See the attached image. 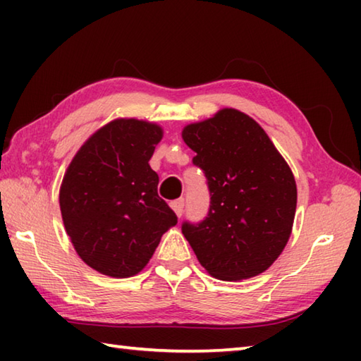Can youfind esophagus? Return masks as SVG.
Segmentation results:
<instances>
[{
    "instance_id": "1",
    "label": "esophagus",
    "mask_w": 361,
    "mask_h": 361,
    "mask_svg": "<svg viewBox=\"0 0 361 361\" xmlns=\"http://www.w3.org/2000/svg\"><path fill=\"white\" fill-rule=\"evenodd\" d=\"M170 207H172L173 212L176 213V216H181L183 215V210H185V199L173 200V202L170 204Z\"/></svg>"
}]
</instances>
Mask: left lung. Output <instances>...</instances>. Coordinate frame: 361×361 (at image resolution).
Listing matches in <instances>:
<instances>
[{
    "mask_svg": "<svg viewBox=\"0 0 361 361\" xmlns=\"http://www.w3.org/2000/svg\"><path fill=\"white\" fill-rule=\"evenodd\" d=\"M181 135L210 191L202 221L181 224L199 262L226 282L264 272L283 252L295 219L288 164L258 122L232 108L186 126Z\"/></svg>",
    "mask_w": 361,
    "mask_h": 361,
    "instance_id": "left-lung-1",
    "label": "left lung"
}]
</instances>
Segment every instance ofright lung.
Here are the masks:
<instances>
[{"instance_id": "1", "label": "right lung", "mask_w": 361, "mask_h": 361, "mask_svg": "<svg viewBox=\"0 0 361 361\" xmlns=\"http://www.w3.org/2000/svg\"><path fill=\"white\" fill-rule=\"evenodd\" d=\"M161 138L152 122L116 119L81 146L63 176L66 234L79 258L105 276H135L178 221L159 197V176L148 164Z\"/></svg>"}]
</instances>
